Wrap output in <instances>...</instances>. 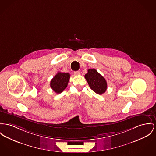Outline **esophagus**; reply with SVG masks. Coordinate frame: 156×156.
I'll return each instance as SVG.
<instances>
[{"label": "esophagus", "mask_w": 156, "mask_h": 156, "mask_svg": "<svg viewBox=\"0 0 156 156\" xmlns=\"http://www.w3.org/2000/svg\"><path fill=\"white\" fill-rule=\"evenodd\" d=\"M74 74L75 75H79L80 74V72L79 71H76V72H74Z\"/></svg>", "instance_id": "1"}]
</instances>
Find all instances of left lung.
<instances>
[{
    "label": "left lung",
    "instance_id": "left-lung-1",
    "mask_svg": "<svg viewBox=\"0 0 156 156\" xmlns=\"http://www.w3.org/2000/svg\"><path fill=\"white\" fill-rule=\"evenodd\" d=\"M90 89L99 94H104L107 89V82L104 77L94 69L87 70L84 76Z\"/></svg>",
    "mask_w": 156,
    "mask_h": 156
}]
</instances>
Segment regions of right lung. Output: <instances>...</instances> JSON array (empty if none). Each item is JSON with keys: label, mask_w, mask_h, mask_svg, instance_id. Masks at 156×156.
Wrapping results in <instances>:
<instances>
[{"label": "right lung", "mask_w": 156, "mask_h": 156, "mask_svg": "<svg viewBox=\"0 0 156 156\" xmlns=\"http://www.w3.org/2000/svg\"><path fill=\"white\" fill-rule=\"evenodd\" d=\"M70 75L68 73L58 72L52 78L50 86L57 94H60L67 87Z\"/></svg>", "instance_id": "obj_1"}]
</instances>
